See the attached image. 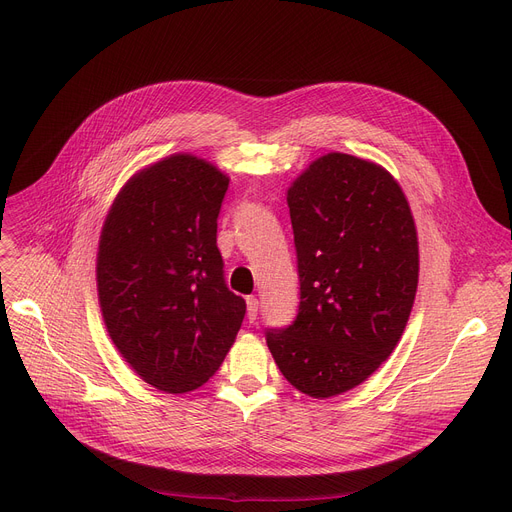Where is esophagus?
I'll use <instances>...</instances> for the list:
<instances>
[{
    "mask_svg": "<svg viewBox=\"0 0 512 512\" xmlns=\"http://www.w3.org/2000/svg\"><path fill=\"white\" fill-rule=\"evenodd\" d=\"M259 311V301L255 297H247V317L253 321Z\"/></svg>",
    "mask_w": 512,
    "mask_h": 512,
    "instance_id": "esophagus-1",
    "label": "esophagus"
}]
</instances>
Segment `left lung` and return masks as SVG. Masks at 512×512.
I'll list each match as a JSON object with an SVG mask.
<instances>
[{
  "label": "left lung",
  "instance_id": "obj_1",
  "mask_svg": "<svg viewBox=\"0 0 512 512\" xmlns=\"http://www.w3.org/2000/svg\"><path fill=\"white\" fill-rule=\"evenodd\" d=\"M301 303L267 346L284 378L330 398L363 384L396 348L415 303L419 242L409 201L373 161L328 153L288 188Z\"/></svg>",
  "mask_w": 512,
  "mask_h": 512
}]
</instances>
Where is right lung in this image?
Listing matches in <instances>:
<instances>
[{
    "label": "right lung",
    "instance_id": "right-lung-1",
    "mask_svg": "<svg viewBox=\"0 0 512 512\" xmlns=\"http://www.w3.org/2000/svg\"><path fill=\"white\" fill-rule=\"evenodd\" d=\"M228 182L209 161L174 153L122 186L101 228L103 324L134 373L161 392L203 386L245 319L215 242Z\"/></svg>",
    "mask_w": 512,
    "mask_h": 512
}]
</instances>
